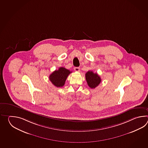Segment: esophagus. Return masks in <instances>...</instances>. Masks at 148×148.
Segmentation results:
<instances>
[{
	"mask_svg": "<svg viewBox=\"0 0 148 148\" xmlns=\"http://www.w3.org/2000/svg\"><path fill=\"white\" fill-rule=\"evenodd\" d=\"M74 70L75 71L77 72H79L80 71V68L79 67H75L74 68Z\"/></svg>",
	"mask_w": 148,
	"mask_h": 148,
	"instance_id": "obj_1",
	"label": "esophagus"
}]
</instances>
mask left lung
Here are the masks:
<instances>
[{
    "instance_id": "left-lung-1",
    "label": "left lung",
    "mask_w": 148,
    "mask_h": 148,
    "mask_svg": "<svg viewBox=\"0 0 148 148\" xmlns=\"http://www.w3.org/2000/svg\"><path fill=\"white\" fill-rule=\"evenodd\" d=\"M86 79L90 88H94L97 87L101 83V77L98 75L97 73H95L92 71H88L85 75Z\"/></svg>"
}]
</instances>
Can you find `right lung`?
Here are the masks:
<instances>
[{
    "label": "right lung",
    "instance_id": "add662e5",
    "mask_svg": "<svg viewBox=\"0 0 148 148\" xmlns=\"http://www.w3.org/2000/svg\"><path fill=\"white\" fill-rule=\"evenodd\" d=\"M71 73V71H70V70L65 68L60 67L59 69L55 70L51 74L49 79L55 86L61 87L64 86L68 76Z\"/></svg>",
    "mask_w": 148,
    "mask_h": 148
}]
</instances>
